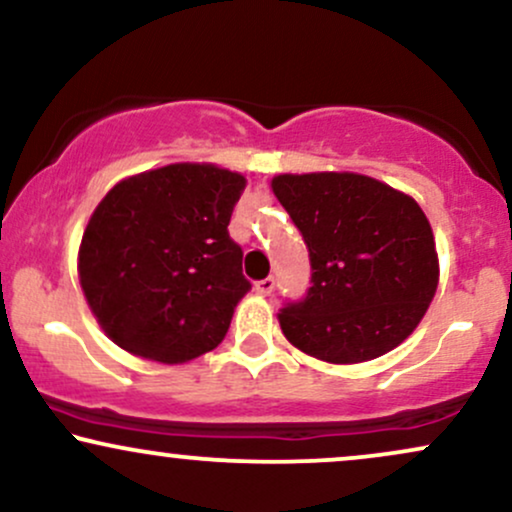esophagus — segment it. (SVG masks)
Returning <instances> with one entry per match:
<instances>
[{"label":"esophagus","mask_w":512,"mask_h":512,"mask_svg":"<svg viewBox=\"0 0 512 512\" xmlns=\"http://www.w3.org/2000/svg\"><path fill=\"white\" fill-rule=\"evenodd\" d=\"M255 291L260 293V296H269V293L274 291V276H267V279L257 281V284H255Z\"/></svg>","instance_id":"34e87169"}]
</instances>
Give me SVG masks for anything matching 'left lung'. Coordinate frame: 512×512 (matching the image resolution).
I'll return each mask as SVG.
<instances>
[{
	"mask_svg": "<svg viewBox=\"0 0 512 512\" xmlns=\"http://www.w3.org/2000/svg\"><path fill=\"white\" fill-rule=\"evenodd\" d=\"M272 192L310 250L313 286L279 315L303 354L337 366L399 346L436 296V238L414 197L349 170L281 173Z\"/></svg>",
	"mask_w": 512,
	"mask_h": 512,
	"instance_id": "left-lung-1",
	"label": "left lung"
}]
</instances>
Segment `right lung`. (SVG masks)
Wrapping results in <instances>:
<instances>
[{"instance_id":"obj_1","label":"right lung","mask_w":512,"mask_h":512,"mask_svg":"<svg viewBox=\"0 0 512 512\" xmlns=\"http://www.w3.org/2000/svg\"><path fill=\"white\" fill-rule=\"evenodd\" d=\"M245 175L214 163H168L120 180L81 236L79 284L120 349L187 363L216 349L250 291L228 236Z\"/></svg>"}]
</instances>
